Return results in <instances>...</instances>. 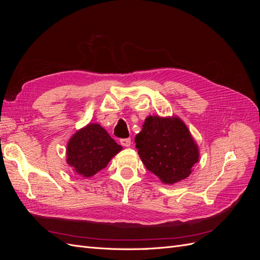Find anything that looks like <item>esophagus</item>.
I'll use <instances>...</instances> for the list:
<instances>
[{"label":"esophagus","mask_w":260,"mask_h":260,"mask_svg":"<svg viewBox=\"0 0 260 260\" xmlns=\"http://www.w3.org/2000/svg\"><path fill=\"white\" fill-rule=\"evenodd\" d=\"M120 144H121L122 146H125V147L130 146V145H131V139H129V138H127V139H121V140H120Z\"/></svg>","instance_id":"esophagus-1"}]
</instances>
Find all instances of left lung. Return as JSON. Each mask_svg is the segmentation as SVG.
<instances>
[{
    "instance_id": "1",
    "label": "left lung",
    "mask_w": 260,
    "mask_h": 260,
    "mask_svg": "<svg viewBox=\"0 0 260 260\" xmlns=\"http://www.w3.org/2000/svg\"><path fill=\"white\" fill-rule=\"evenodd\" d=\"M135 141L146 169L166 184L187 178L199 160L198 145L177 117H147Z\"/></svg>"
}]
</instances>
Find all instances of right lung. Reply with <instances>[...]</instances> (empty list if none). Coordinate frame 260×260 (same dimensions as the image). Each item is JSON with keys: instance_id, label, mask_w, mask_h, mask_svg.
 <instances>
[{"instance_id": "right-lung-1", "label": "right lung", "mask_w": 260, "mask_h": 260, "mask_svg": "<svg viewBox=\"0 0 260 260\" xmlns=\"http://www.w3.org/2000/svg\"><path fill=\"white\" fill-rule=\"evenodd\" d=\"M121 148L100 124L91 123L69 140L67 162L76 174L89 178L105 168Z\"/></svg>"}]
</instances>
